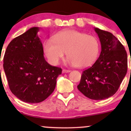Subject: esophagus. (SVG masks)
<instances>
[{
	"instance_id": "1",
	"label": "esophagus",
	"mask_w": 131,
	"mask_h": 131,
	"mask_svg": "<svg viewBox=\"0 0 131 131\" xmlns=\"http://www.w3.org/2000/svg\"><path fill=\"white\" fill-rule=\"evenodd\" d=\"M63 73H68V72H70L71 70H66V69H63Z\"/></svg>"
}]
</instances>
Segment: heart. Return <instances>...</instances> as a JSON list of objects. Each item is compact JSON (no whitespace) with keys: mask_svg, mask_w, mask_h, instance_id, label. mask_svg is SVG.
<instances>
[{"mask_svg":"<svg viewBox=\"0 0 131 131\" xmlns=\"http://www.w3.org/2000/svg\"><path fill=\"white\" fill-rule=\"evenodd\" d=\"M43 51L52 64H57L66 52L70 64L85 68L96 61L100 52V42L93 35L67 30L56 34L52 40H46Z\"/></svg>","mask_w":131,"mask_h":131,"instance_id":"obj_1","label":"heart"}]
</instances>
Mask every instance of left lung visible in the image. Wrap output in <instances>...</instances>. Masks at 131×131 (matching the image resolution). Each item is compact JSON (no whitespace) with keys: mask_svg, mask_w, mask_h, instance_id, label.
I'll return each instance as SVG.
<instances>
[{"mask_svg":"<svg viewBox=\"0 0 131 131\" xmlns=\"http://www.w3.org/2000/svg\"><path fill=\"white\" fill-rule=\"evenodd\" d=\"M94 30L100 38L101 52L96 62L83 72L77 88L89 99L102 100L118 91L127 71V54L113 34L97 28Z\"/></svg>","mask_w":131,"mask_h":131,"instance_id":"8db88e82","label":"left lung"}]
</instances>
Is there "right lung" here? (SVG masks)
Wrapping results in <instances>:
<instances>
[{
	"label": "right lung",
	"instance_id": "add662e5",
	"mask_svg": "<svg viewBox=\"0 0 131 131\" xmlns=\"http://www.w3.org/2000/svg\"><path fill=\"white\" fill-rule=\"evenodd\" d=\"M33 27L9 43L4 56V70L9 89L21 101L37 103L52 93L61 68L49 64L42 43Z\"/></svg>",
	"mask_w": 131,
	"mask_h": 131
}]
</instances>
